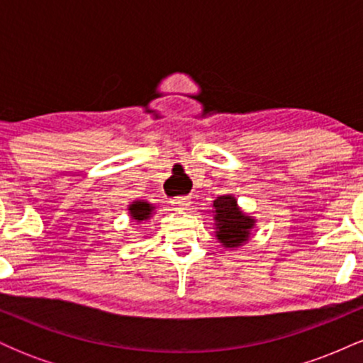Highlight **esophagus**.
I'll return each instance as SVG.
<instances>
[{
    "label": "esophagus",
    "mask_w": 363,
    "mask_h": 363,
    "mask_svg": "<svg viewBox=\"0 0 363 363\" xmlns=\"http://www.w3.org/2000/svg\"><path fill=\"white\" fill-rule=\"evenodd\" d=\"M170 205L174 206V210L182 211V210H187V208H189L191 199L189 198H176V199H172V201H170Z\"/></svg>",
    "instance_id": "obj_1"
}]
</instances>
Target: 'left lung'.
<instances>
[{"mask_svg":"<svg viewBox=\"0 0 363 363\" xmlns=\"http://www.w3.org/2000/svg\"><path fill=\"white\" fill-rule=\"evenodd\" d=\"M211 206L213 210L210 213L213 215L215 237L222 244V247L234 251L247 244L257 220L252 215L245 213L237 203L235 196H218Z\"/></svg>","mask_w":363,"mask_h":363,"instance_id":"1","label":"left lung"}]
</instances>
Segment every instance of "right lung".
<instances>
[{
  "mask_svg": "<svg viewBox=\"0 0 363 363\" xmlns=\"http://www.w3.org/2000/svg\"><path fill=\"white\" fill-rule=\"evenodd\" d=\"M128 213L136 223L147 222L155 213V205L145 201V199H135V201L128 205Z\"/></svg>",
  "mask_w": 363,
  "mask_h": 363,
  "instance_id": "1",
  "label": "right lung"
}]
</instances>
